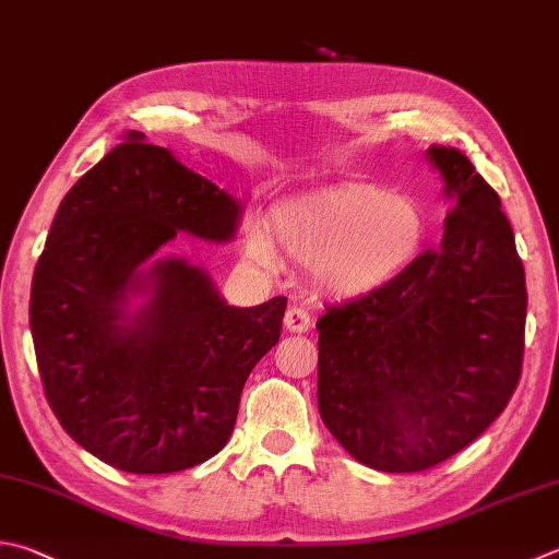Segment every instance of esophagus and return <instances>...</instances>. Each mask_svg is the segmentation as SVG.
I'll list each match as a JSON object with an SVG mask.
<instances>
[{
    "mask_svg": "<svg viewBox=\"0 0 559 559\" xmlns=\"http://www.w3.org/2000/svg\"><path fill=\"white\" fill-rule=\"evenodd\" d=\"M284 329L289 333H307L311 329V316L301 307H289L284 313Z\"/></svg>",
    "mask_w": 559,
    "mask_h": 559,
    "instance_id": "obj_1",
    "label": "esophagus"
}]
</instances>
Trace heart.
Masks as SVG:
<instances>
[{"instance_id":"1","label":"heart","mask_w":559,"mask_h":559,"mask_svg":"<svg viewBox=\"0 0 559 559\" xmlns=\"http://www.w3.org/2000/svg\"><path fill=\"white\" fill-rule=\"evenodd\" d=\"M280 250L311 270L321 289L357 299L394 284L414 265L428 236L424 206L372 185H345L292 199L272 214ZM250 255L275 267V248L252 234Z\"/></svg>"}]
</instances>
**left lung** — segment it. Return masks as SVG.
<instances>
[{"mask_svg": "<svg viewBox=\"0 0 559 559\" xmlns=\"http://www.w3.org/2000/svg\"><path fill=\"white\" fill-rule=\"evenodd\" d=\"M450 202L443 240L319 329V411L379 472H420L507 408L523 362L525 272L499 194L455 148L426 151Z\"/></svg>", "mask_w": 559, "mask_h": 559, "instance_id": "left-lung-1", "label": "left lung"}]
</instances>
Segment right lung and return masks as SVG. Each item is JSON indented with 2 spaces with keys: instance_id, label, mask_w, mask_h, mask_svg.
<instances>
[{
  "instance_id": "add662e5",
  "label": "right lung",
  "mask_w": 559,
  "mask_h": 559,
  "mask_svg": "<svg viewBox=\"0 0 559 559\" xmlns=\"http://www.w3.org/2000/svg\"><path fill=\"white\" fill-rule=\"evenodd\" d=\"M240 216L238 199L141 133L60 202L31 284V335L52 414L107 465L170 475L234 433L287 299L230 307L204 267L157 250L177 234L228 243Z\"/></svg>"
}]
</instances>
